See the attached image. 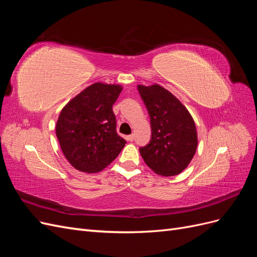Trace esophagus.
<instances>
[{"label": "esophagus", "mask_w": 257, "mask_h": 257, "mask_svg": "<svg viewBox=\"0 0 257 257\" xmlns=\"http://www.w3.org/2000/svg\"><path fill=\"white\" fill-rule=\"evenodd\" d=\"M126 139L128 142H133L134 141V135L132 134V135H128V136H126Z\"/></svg>", "instance_id": "esophagus-1"}]
</instances>
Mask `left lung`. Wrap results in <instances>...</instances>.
I'll return each mask as SVG.
<instances>
[{"mask_svg":"<svg viewBox=\"0 0 257 257\" xmlns=\"http://www.w3.org/2000/svg\"><path fill=\"white\" fill-rule=\"evenodd\" d=\"M137 89L150 116L151 141L139 149L155 174L170 177L182 173L197 148L195 122L183 104L160 84Z\"/></svg>","mask_w":257,"mask_h":257,"instance_id":"8db88e82","label":"left lung"}]
</instances>
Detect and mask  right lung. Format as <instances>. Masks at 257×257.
<instances>
[{"label": "right lung", "mask_w": 257, "mask_h": 257, "mask_svg": "<svg viewBox=\"0 0 257 257\" xmlns=\"http://www.w3.org/2000/svg\"><path fill=\"white\" fill-rule=\"evenodd\" d=\"M119 84L95 82L63 107L56 134L66 160L77 170L97 173L118 157L126 142L116 133L112 105Z\"/></svg>", "instance_id": "1"}]
</instances>
